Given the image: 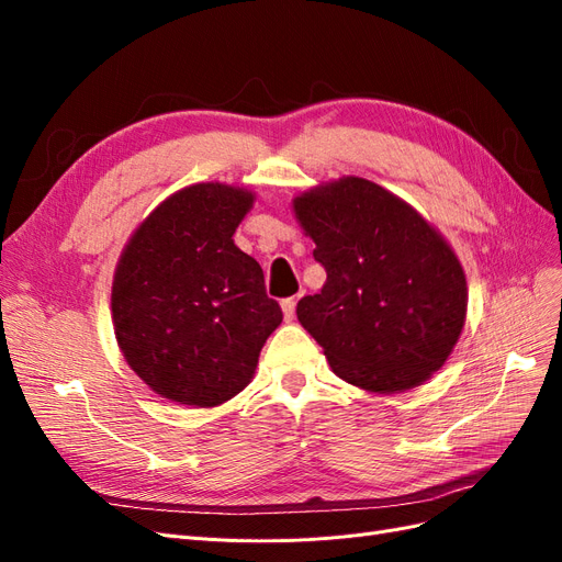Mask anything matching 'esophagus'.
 I'll return each instance as SVG.
<instances>
[{
  "label": "esophagus",
  "instance_id": "esophagus-1",
  "mask_svg": "<svg viewBox=\"0 0 562 562\" xmlns=\"http://www.w3.org/2000/svg\"><path fill=\"white\" fill-rule=\"evenodd\" d=\"M295 304H297V297H288V300L281 302V310H283L285 321H293V316H295Z\"/></svg>",
  "mask_w": 562,
  "mask_h": 562
}]
</instances>
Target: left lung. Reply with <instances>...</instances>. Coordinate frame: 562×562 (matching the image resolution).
Returning <instances> with one entry per match:
<instances>
[{
    "instance_id": "obj_1",
    "label": "left lung",
    "mask_w": 562,
    "mask_h": 562,
    "mask_svg": "<svg viewBox=\"0 0 562 562\" xmlns=\"http://www.w3.org/2000/svg\"><path fill=\"white\" fill-rule=\"evenodd\" d=\"M326 269L297 321L337 378L401 394L443 368L467 321V277L452 246L411 203L366 178L323 182L293 199Z\"/></svg>"
}]
</instances>
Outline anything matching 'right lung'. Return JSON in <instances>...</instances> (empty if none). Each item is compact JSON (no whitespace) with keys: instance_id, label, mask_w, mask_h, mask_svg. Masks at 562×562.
<instances>
[{"instance_id":"right-lung-1","label":"right lung","mask_w":562,"mask_h":562,"mask_svg":"<svg viewBox=\"0 0 562 562\" xmlns=\"http://www.w3.org/2000/svg\"><path fill=\"white\" fill-rule=\"evenodd\" d=\"M255 194L178 190L131 234L114 269L112 323L126 363L161 398L215 407L244 391L283 321L262 267L234 244Z\"/></svg>"}]
</instances>
